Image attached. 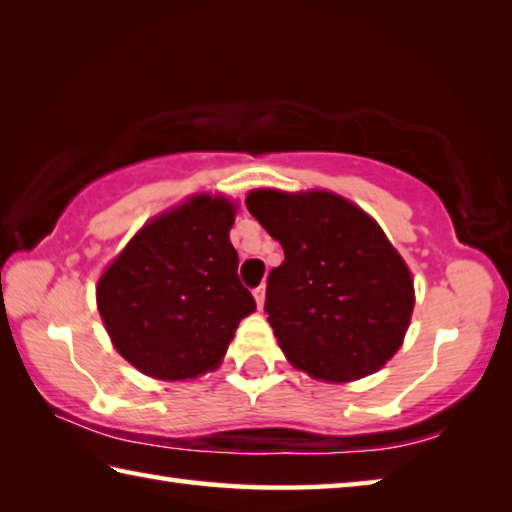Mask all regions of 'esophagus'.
I'll return each mask as SVG.
<instances>
[{
  "label": "esophagus",
  "mask_w": 512,
  "mask_h": 512,
  "mask_svg": "<svg viewBox=\"0 0 512 512\" xmlns=\"http://www.w3.org/2000/svg\"><path fill=\"white\" fill-rule=\"evenodd\" d=\"M253 296H255V302H257V309H262L264 307V300H266V289L264 287H257L253 291Z\"/></svg>",
  "instance_id": "1"
}]
</instances>
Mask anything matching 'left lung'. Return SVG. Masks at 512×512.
Wrapping results in <instances>:
<instances>
[{
    "label": "left lung",
    "instance_id": "8db88e82",
    "mask_svg": "<svg viewBox=\"0 0 512 512\" xmlns=\"http://www.w3.org/2000/svg\"><path fill=\"white\" fill-rule=\"evenodd\" d=\"M246 205L284 250L264 309L291 366L327 384L384 368L404 343L415 289L381 225L329 189L259 187Z\"/></svg>",
    "mask_w": 512,
    "mask_h": 512
}]
</instances>
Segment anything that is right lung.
<instances>
[{"label":"right lung","mask_w":512,"mask_h":512,"mask_svg":"<svg viewBox=\"0 0 512 512\" xmlns=\"http://www.w3.org/2000/svg\"><path fill=\"white\" fill-rule=\"evenodd\" d=\"M239 203L198 192L146 221L97 282L115 350L146 377L196 379L221 366L255 300L230 244Z\"/></svg>","instance_id":"obj_1"}]
</instances>
